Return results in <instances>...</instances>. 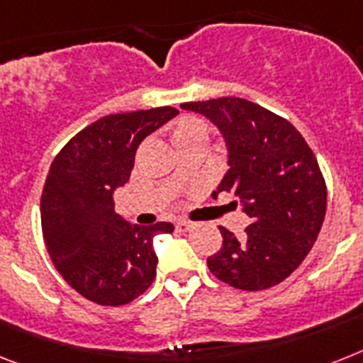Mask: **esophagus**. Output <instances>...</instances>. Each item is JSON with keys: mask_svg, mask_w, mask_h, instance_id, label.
I'll return each mask as SVG.
<instances>
[{"mask_svg": "<svg viewBox=\"0 0 363 363\" xmlns=\"http://www.w3.org/2000/svg\"><path fill=\"white\" fill-rule=\"evenodd\" d=\"M177 228L181 229V231H188V229L191 228V223L186 222V220H179V222H177Z\"/></svg>", "mask_w": 363, "mask_h": 363, "instance_id": "1", "label": "esophagus"}]
</instances>
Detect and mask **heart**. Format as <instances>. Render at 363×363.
Returning a JSON list of instances; mask_svg holds the SVG:
<instances>
[{"instance_id": "1", "label": "heart", "mask_w": 363, "mask_h": 363, "mask_svg": "<svg viewBox=\"0 0 363 363\" xmlns=\"http://www.w3.org/2000/svg\"><path fill=\"white\" fill-rule=\"evenodd\" d=\"M196 130H207L205 128V125H203L201 121L199 119H184L181 123V125L177 126L175 134H184V132H196Z\"/></svg>"}]
</instances>
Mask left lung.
Segmentation results:
<instances>
[{
	"label": "left lung",
	"mask_w": 363,
	"mask_h": 363,
	"mask_svg": "<svg viewBox=\"0 0 363 363\" xmlns=\"http://www.w3.org/2000/svg\"><path fill=\"white\" fill-rule=\"evenodd\" d=\"M181 106L220 128L231 167L214 196H237L252 218L242 237L220 228L222 248L207 259L208 270L242 291L278 285L304 261L325 222L326 182L313 151L287 119L250 100Z\"/></svg>",
	"instance_id": "obj_1"
}]
</instances>
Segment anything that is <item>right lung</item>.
<instances>
[{
    "label": "right lung",
    "mask_w": 363,
    "mask_h": 363,
    "mask_svg": "<svg viewBox=\"0 0 363 363\" xmlns=\"http://www.w3.org/2000/svg\"><path fill=\"white\" fill-rule=\"evenodd\" d=\"M177 113L162 106L100 117L50 166L40 196L44 244L65 281L95 304H128L155 281L152 238L175 228L125 222L113 191L130 179L141 141Z\"/></svg>",
    "instance_id": "right-lung-1"
}]
</instances>
